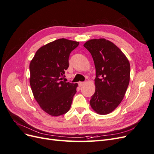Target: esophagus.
Listing matches in <instances>:
<instances>
[{
    "label": "esophagus",
    "mask_w": 154,
    "mask_h": 154,
    "mask_svg": "<svg viewBox=\"0 0 154 154\" xmlns=\"http://www.w3.org/2000/svg\"><path fill=\"white\" fill-rule=\"evenodd\" d=\"M84 84H85V82H79L78 83V85H79V86H80V87L83 86Z\"/></svg>",
    "instance_id": "esophagus-1"
}]
</instances>
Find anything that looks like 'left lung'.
I'll list each match as a JSON object with an SVG mask.
<instances>
[{
    "mask_svg": "<svg viewBox=\"0 0 154 154\" xmlns=\"http://www.w3.org/2000/svg\"><path fill=\"white\" fill-rule=\"evenodd\" d=\"M83 46L91 54L96 67V91L90 105L97 114H109L120 104L127 91L130 63L117 46L105 38L90 40Z\"/></svg>",
    "mask_w": 154,
    "mask_h": 154,
    "instance_id": "left-lung-1",
    "label": "left lung"
}]
</instances>
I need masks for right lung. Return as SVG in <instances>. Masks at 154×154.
I'll use <instances>...</instances> for the list:
<instances>
[{"mask_svg": "<svg viewBox=\"0 0 154 154\" xmlns=\"http://www.w3.org/2000/svg\"><path fill=\"white\" fill-rule=\"evenodd\" d=\"M78 42L56 40L36 51L29 65L30 85L41 109L53 116L67 113L76 92L77 83L62 81L70 53Z\"/></svg>", "mask_w": 154, "mask_h": 154, "instance_id": "add662e5", "label": "right lung"}]
</instances>
